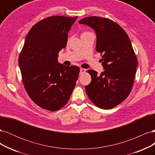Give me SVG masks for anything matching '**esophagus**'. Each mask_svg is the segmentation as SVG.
<instances>
[{
    "label": "esophagus",
    "mask_w": 155,
    "mask_h": 155,
    "mask_svg": "<svg viewBox=\"0 0 155 155\" xmlns=\"http://www.w3.org/2000/svg\"><path fill=\"white\" fill-rule=\"evenodd\" d=\"M86 72V69L85 68H80V74H82Z\"/></svg>",
    "instance_id": "34e87169"
}]
</instances>
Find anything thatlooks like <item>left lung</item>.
<instances>
[{
  "label": "left lung",
  "mask_w": 155,
  "mask_h": 155,
  "mask_svg": "<svg viewBox=\"0 0 155 155\" xmlns=\"http://www.w3.org/2000/svg\"><path fill=\"white\" fill-rule=\"evenodd\" d=\"M95 31L96 50L103 53L104 72L89 70L92 81L85 86L89 99L103 109L124 101L132 89L138 61L127 34L117 23L106 18L88 17L79 21Z\"/></svg>",
  "instance_id": "obj_1"
}]
</instances>
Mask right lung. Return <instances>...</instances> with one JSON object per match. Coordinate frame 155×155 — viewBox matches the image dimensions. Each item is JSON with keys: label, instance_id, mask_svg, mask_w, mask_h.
Returning a JSON list of instances; mask_svg holds the SVG:
<instances>
[{"label": "right lung", "instance_id": "1", "mask_svg": "<svg viewBox=\"0 0 155 155\" xmlns=\"http://www.w3.org/2000/svg\"><path fill=\"white\" fill-rule=\"evenodd\" d=\"M78 17H49L33 26L18 58L22 81L30 97L44 109L56 111L67 104L79 74L77 66L58 62L68 33Z\"/></svg>", "mask_w": 155, "mask_h": 155}]
</instances>
